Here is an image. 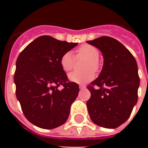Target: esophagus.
Segmentation results:
<instances>
[{
	"mask_svg": "<svg viewBox=\"0 0 148 148\" xmlns=\"http://www.w3.org/2000/svg\"><path fill=\"white\" fill-rule=\"evenodd\" d=\"M79 88H80V90H84V89L86 88V87H85V86L80 85V86H79Z\"/></svg>",
	"mask_w": 148,
	"mask_h": 148,
	"instance_id": "34e87169",
	"label": "esophagus"
}]
</instances>
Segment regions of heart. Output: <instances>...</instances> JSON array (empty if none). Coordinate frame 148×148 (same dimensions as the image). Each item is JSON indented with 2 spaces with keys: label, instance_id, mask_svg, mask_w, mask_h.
I'll return each instance as SVG.
<instances>
[{
  "label": "heart",
  "instance_id": "heart-1",
  "mask_svg": "<svg viewBox=\"0 0 148 148\" xmlns=\"http://www.w3.org/2000/svg\"><path fill=\"white\" fill-rule=\"evenodd\" d=\"M99 56V52L95 47L90 44H84L77 49V58H87L85 61L84 68L86 70L82 72L73 71L68 75V78L74 83L79 84H84L92 81L95 77L93 71L91 70H98L99 69V61L98 58ZM75 63V57L72 52H66L61 56L60 59V64L63 70L68 72L72 70Z\"/></svg>",
  "mask_w": 148,
  "mask_h": 148
}]
</instances>
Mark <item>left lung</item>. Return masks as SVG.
<instances>
[{
    "label": "left lung",
    "instance_id": "1",
    "mask_svg": "<svg viewBox=\"0 0 148 148\" xmlns=\"http://www.w3.org/2000/svg\"><path fill=\"white\" fill-rule=\"evenodd\" d=\"M87 43L98 48L104 58L100 75L87 87L91 93L87 101L89 115L99 126L118 127L130 117L138 100L140 80L136 61L113 38L103 36Z\"/></svg>",
    "mask_w": 148,
    "mask_h": 148
}]
</instances>
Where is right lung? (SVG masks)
Instances as JSON below:
<instances>
[{
	"instance_id": "add662e5",
	"label": "right lung",
	"mask_w": 148,
	"mask_h": 148,
	"mask_svg": "<svg viewBox=\"0 0 148 148\" xmlns=\"http://www.w3.org/2000/svg\"><path fill=\"white\" fill-rule=\"evenodd\" d=\"M77 44L42 35L18 56L14 76L16 97L25 117L35 126L49 130L67 120L79 87L68 82L60 59Z\"/></svg>"
}]
</instances>
